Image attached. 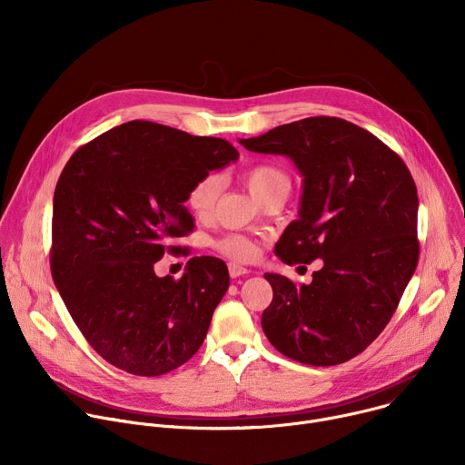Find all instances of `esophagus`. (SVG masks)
<instances>
[{
	"label": "esophagus",
	"mask_w": 465,
	"mask_h": 465,
	"mask_svg": "<svg viewBox=\"0 0 465 465\" xmlns=\"http://www.w3.org/2000/svg\"><path fill=\"white\" fill-rule=\"evenodd\" d=\"M228 271H230V276H232V278H241V276H244V274L250 272L246 267H242V264H237V262H230Z\"/></svg>",
	"instance_id": "1"
}]
</instances>
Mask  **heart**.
Returning a JSON list of instances; mask_svg holds the SVG:
<instances>
[{"label": "heart", "instance_id": "1", "mask_svg": "<svg viewBox=\"0 0 465 465\" xmlns=\"http://www.w3.org/2000/svg\"><path fill=\"white\" fill-rule=\"evenodd\" d=\"M244 183L248 185L250 193L255 196V201L261 204H267L271 201H276V198H285L291 193V176L287 171H283L278 165L272 163H259L250 167L242 174ZM221 189V178L217 174H204L198 178L187 191L185 196V204L191 210V213L196 219H208L213 213L215 203H217V194ZM215 248L237 261H246L252 259L257 252V246L252 239L244 235H226L215 242Z\"/></svg>", "mask_w": 465, "mask_h": 465}]
</instances>
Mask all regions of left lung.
Returning <instances> with one entry per match:
<instances>
[{"label": "left lung", "mask_w": 465, "mask_h": 465, "mask_svg": "<svg viewBox=\"0 0 465 465\" xmlns=\"http://www.w3.org/2000/svg\"><path fill=\"white\" fill-rule=\"evenodd\" d=\"M241 145L285 154L303 174L300 217L276 255L323 261L309 285L264 274L274 292L261 316L264 335L296 362L342 364L381 335L418 267L414 178L371 132L341 117L300 119Z\"/></svg>", "instance_id": "8db88e82"}]
</instances>
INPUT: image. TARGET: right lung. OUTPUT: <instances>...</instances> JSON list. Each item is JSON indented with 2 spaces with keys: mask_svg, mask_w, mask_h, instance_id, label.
<instances>
[{
  "mask_svg": "<svg viewBox=\"0 0 465 465\" xmlns=\"http://www.w3.org/2000/svg\"><path fill=\"white\" fill-rule=\"evenodd\" d=\"M239 158L221 138L128 121L79 147L53 198L51 274L88 344L112 366L156 377L203 346L230 287L224 261L193 257L180 280L154 262L193 232L189 187Z\"/></svg>",
  "mask_w": 465,
  "mask_h": 465,
  "instance_id": "1",
  "label": "right lung"
}]
</instances>
